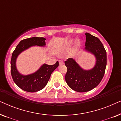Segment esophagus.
<instances>
[{
	"mask_svg": "<svg viewBox=\"0 0 121 121\" xmlns=\"http://www.w3.org/2000/svg\"><path fill=\"white\" fill-rule=\"evenodd\" d=\"M59 64H60V65H61V64H64V62H63V60H59Z\"/></svg>",
	"mask_w": 121,
	"mask_h": 121,
	"instance_id": "1",
	"label": "esophagus"
}]
</instances>
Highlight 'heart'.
<instances>
[{"label":"heart","instance_id":"heart-1","mask_svg":"<svg viewBox=\"0 0 121 121\" xmlns=\"http://www.w3.org/2000/svg\"><path fill=\"white\" fill-rule=\"evenodd\" d=\"M72 43V42H69V44H71ZM80 41H77V47H79V46H80Z\"/></svg>","mask_w":121,"mask_h":121}]
</instances>
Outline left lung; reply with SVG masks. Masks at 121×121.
I'll return each mask as SVG.
<instances>
[{"label":"left lung","mask_w":121,"mask_h":121,"mask_svg":"<svg viewBox=\"0 0 121 121\" xmlns=\"http://www.w3.org/2000/svg\"><path fill=\"white\" fill-rule=\"evenodd\" d=\"M85 49L93 53L96 63L93 68L85 70L81 68L73 58L65 61L67 72L65 75L69 87L77 92H87L100 84L105 74L107 64L106 51L98 38L85 33Z\"/></svg>","instance_id":"1"}]
</instances>
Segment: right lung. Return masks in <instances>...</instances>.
I'll use <instances>...</instances> for the list:
<instances>
[{"label": "right lung", "mask_w": 121, "mask_h": 121, "mask_svg": "<svg viewBox=\"0 0 121 121\" xmlns=\"http://www.w3.org/2000/svg\"><path fill=\"white\" fill-rule=\"evenodd\" d=\"M46 39L43 37H31L21 40L13 52L11 59V74L13 80L22 90L34 92L42 90L47 85L51 74L58 67L57 62L53 65L44 64L34 74L22 75L18 72L16 68V59L19 54L28 48L33 46H44Z\"/></svg>", "instance_id": "right-lung-1"}]
</instances>
